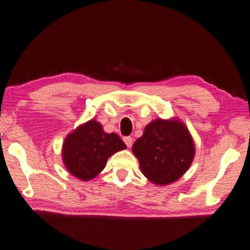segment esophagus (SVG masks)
I'll return each mask as SVG.
<instances>
[{"label":"esophagus","instance_id":"34e87169","mask_svg":"<svg viewBox=\"0 0 250 250\" xmlns=\"http://www.w3.org/2000/svg\"><path fill=\"white\" fill-rule=\"evenodd\" d=\"M124 141H125V144L126 145L127 147H131L132 146V145H133V138L132 137L126 136V137L124 138Z\"/></svg>","mask_w":250,"mask_h":250}]
</instances>
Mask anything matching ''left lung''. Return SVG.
<instances>
[{
	"mask_svg": "<svg viewBox=\"0 0 250 250\" xmlns=\"http://www.w3.org/2000/svg\"><path fill=\"white\" fill-rule=\"evenodd\" d=\"M141 173L157 185H167L184 175L195 156V145L179 119L149 123L132 147Z\"/></svg>",
	"mask_w": 250,
	"mask_h": 250,
	"instance_id": "8db88e82",
	"label": "left lung"
}]
</instances>
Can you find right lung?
Returning a JSON list of instances; mask_svg holds the SVG:
<instances>
[{"label":"right lung","mask_w":250,"mask_h":250,"mask_svg":"<svg viewBox=\"0 0 250 250\" xmlns=\"http://www.w3.org/2000/svg\"><path fill=\"white\" fill-rule=\"evenodd\" d=\"M125 148L126 146L117 134L105 133L101 124L91 119L68 135L62 156L71 175L89 181L104 168L110 156Z\"/></svg>","instance_id":"add662e5"}]
</instances>
